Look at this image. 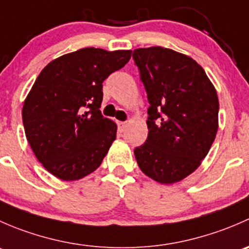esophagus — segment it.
<instances>
[{"mask_svg": "<svg viewBox=\"0 0 249 249\" xmlns=\"http://www.w3.org/2000/svg\"><path fill=\"white\" fill-rule=\"evenodd\" d=\"M117 123H118V126H119L120 130H124L125 127H126V125H127L126 122H119V120H118Z\"/></svg>", "mask_w": 249, "mask_h": 249, "instance_id": "esophagus-1", "label": "esophagus"}]
</instances>
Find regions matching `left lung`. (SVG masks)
<instances>
[{"label":"left lung","instance_id":"obj_1","mask_svg":"<svg viewBox=\"0 0 249 249\" xmlns=\"http://www.w3.org/2000/svg\"><path fill=\"white\" fill-rule=\"evenodd\" d=\"M132 57L150 105L147 141L134 150L137 164L155 182H180L201 165L217 135L215 88L194 59L169 48H139Z\"/></svg>","mask_w":249,"mask_h":249}]
</instances>
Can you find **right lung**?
Instances as JSON below:
<instances>
[{"label": "right lung", "mask_w": 249, "mask_h": 249, "mask_svg": "<svg viewBox=\"0 0 249 249\" xmlns=\"http://www.w3.org/2000/svg\"><path fill=\"white\" fill-rule=\"evenodd\" d=\"M131 50L83 48L56 57L35 80L22 106L26 139L37 160L62 180H78L101 165L117 124L101 114L102 82Z\"/></svg>", "instance_id": "right-lung-1"}]
</instances>
